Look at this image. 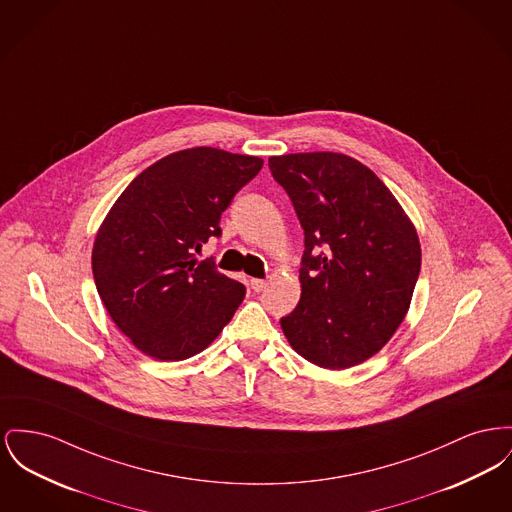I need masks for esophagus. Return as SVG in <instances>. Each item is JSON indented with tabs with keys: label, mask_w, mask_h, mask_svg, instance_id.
I'll use <instances>...</instances> for the list:
<instances>
[{
	"label": "esophagus",
	"mask_w": 512,
	"mask_h": 512,
	"mask_svg": "<svg viewBox=\"0 0 512 512\" xmlns=\"http://www.w3.org/2000/svg\"><path fill=\"white\" fill-rule=\"evenodd\" d=\"M249 286H251V290H253V292H261V290L267 286V282H265V280H261V278H251Z\"/></svg>",
	"instance_id": "1"
}]
</instances>
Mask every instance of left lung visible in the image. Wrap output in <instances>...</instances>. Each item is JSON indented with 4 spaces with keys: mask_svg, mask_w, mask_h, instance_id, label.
<instances>
[{
    "mask_svg": "<svg viewBox=\"0 0 512 512\" xmlns=\"http://www.w3.org/2000/svg\"><path fill=\"white\" fill-rule=\"evenodd\" d=\"M303 228L301 298L280 319L292 348L325 369L377 354L402 323L420 276L418 234L389 187L338 152L269 158Z\"/></svg>",
    "mask_w": 512,
    "mask_h": 512,
    "instance_id": "obj_1",
    "label": "left lung"
}]
</instances>
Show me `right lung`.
<instances>
[{"label":"right lung","instance_id":"obj_1","mask_svg":"<svg viewBox=\"0 0 512 512\" xmlns=\"http://www.w3.org/2000/svg\"><path fill=\"white\" fill-rule=\"evenodd\" d=\"M263 168L257 156L197 147L168 154L131 181L102 222L92 274L125 336L154 360H187L230 323L245 286L197 261L220 216Z\"/></svg>","mask_w":512,"mask_h":512}]
</instances>
